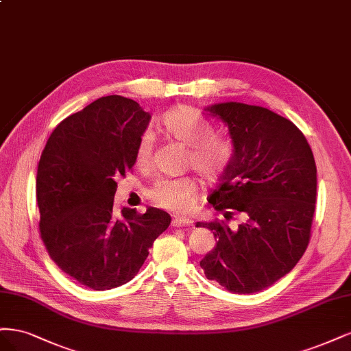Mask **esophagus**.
Listing matches in <instances>:
<instances>
[{"mask_svg":"<svg viewBox=\"0 0 351 351\" xmlns=\"http://www.w3.org/2000/svg\"><path fill=\"white\" fill-rule=\"evenodd\" d=\"M192 223L194 221H192L191 219H186V217H176L172 221L175 228H189V226H192Z\"/></svg>","mask_w":351,"mask_h":351,"instance_id":"1","label":"esophagus"}]
</instances>
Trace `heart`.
I'll list each match as a JSON object with an SVG mask.
<instances>
[{"label": "heart", "instance_id": "b5f03b06", "mask_svg": "<svg viewBox=\"0 0 351 351\" xmlns=\"http://www.w3.org/2000/svg\"><path fill=\"white\" fill-rule=\"evenodd\" d=\"M160 127L169 138L188 147L186 163L202 178L217 179L228 167L232 157V145L228 140L213 134V127L201 112L189 105H180L167 110L162 117ZM153 138L143 134L135 147V165L147 167L152 162ZM199 184L194 176L159 179L147 192L157 207L184 213L195 206Z\"/></svg>", "mask_w": 351, "mask_h": 351}]
</instances>
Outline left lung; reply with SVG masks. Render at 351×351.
I'll return each mask as SVG.
<instances>
[{
	"mask_svg": "<svg viewBox=\"0 0 351 351\" xmlns=\"http://www.w3.org/2000/svg\"><path fill=\"white\" fill-rule=\"evenodd\" d=\"M207 110L228 125L233 154L208 199L224 219L197 223L217 239L199 265L208 280L250 295L290 273L306 251L316 165L303 132L273 110L236 101ZM236 217L233 228L228 221Z\"/></svg>",
	"mask_w": 351,
	"mask_h": 351,
	"instance_id": "obj_1",
	"label": "left lung"
}]
</instances>
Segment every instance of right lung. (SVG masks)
Masks as SVG:
<instances>
[{
	"mask_svg": "<svg viewBox=\"0 0 351 351\" xmlns=\"http://www.w3.org/2000/svg\"><path fill=\"white\" fill-rule=\"evenodd\" d=\"M150 115L131 99L100 97L66 117L42 152L36 199L39 230L52 261L93 290L132 280L153 242L171 224L163 210L122 208L114 217L117 178L135 163Z\"/></svg>",
	"mask_w": 351,
	"mask_h": 351,
	"instance_id": "right-lung-1",
	"label": "right lung"
}]
</instances>
